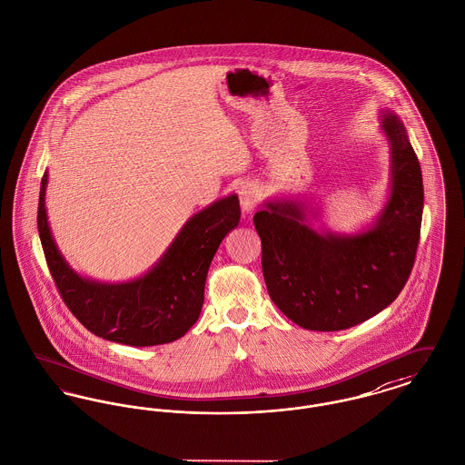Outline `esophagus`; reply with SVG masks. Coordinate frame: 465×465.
<instances>
[{
    "instance_id": "esophagus-1",
    "label": "esophagus",
    "mask_w": 465,
    "mask_h": 465,
    "mask_svg": "<svg viewBox=\"0 0 465 465\" xmlns=\"http://www.w3.org/2000/svg\"><path fill=\"white\" fill-rule=\"evenodd\" d=\"M261 201V190L255 183H243L240 186V203L245 213L253 212V208L259 204Z\"/></svg>"
}]
</instances>
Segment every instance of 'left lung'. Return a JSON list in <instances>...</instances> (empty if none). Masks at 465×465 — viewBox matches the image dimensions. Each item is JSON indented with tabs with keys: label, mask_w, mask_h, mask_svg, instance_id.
Wrapping results in <instances>:
<instances>
[{
	"label": "left lung",
	"mask_w": 465,
	"mask_h": 465,
	"mask_svg": "<svg viewBox=\"0 0 465 465\" xmlns=\"http://www.w3.org/2000/svg\"><path fill=\"white\" fill-rule=\"evenodd\" d=\"M381 128L391 152L390 199L369 231L319 232L294 201H270L253 215L270 298L292 322L339 331L386 309L414 266L423 215V178L403 124L390 111Z\"/></svg>",
	"instance_id": "8db88e82"
}]
</instances>
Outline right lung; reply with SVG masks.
<instances>
[{"instance_id":"obj_1","label":"right lung","mask_w":465,"mask_h":465,"mask_svg":"<svg viewBox=\"0 0 465 465\" xmlns=\"http://www.w3.org/2000/svg\"><path fill=\"white\" fill-rule=\"evenodd\" d=\"M45 186L47 173L40 185L38 234L53 280L77 321L96 337L134 347L182 339L199 319L212 259L242 217L238 195L223 197L188 218L146 275L102 283L83 279L63 259L47 222Z\"/></svg>"}]
</instances>
